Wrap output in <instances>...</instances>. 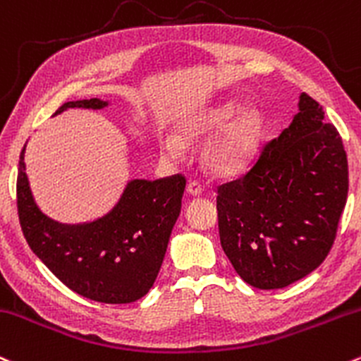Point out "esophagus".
<instances>
[{
  "label": "esophagus",
  "instance_id": "34e87169",
  "mask_svg": "<svg viewBox=\"0 0 361 361\" xmlns=\"http://www.w3.org/2000/svg\"><path fill=\"white\" fill-rule=\"evenodd\" d=\"M187 192L190 193V195L199 197V195H202V192H204V187H202L199 181H190V183L187 185Z\"/></svg>",
  "mask_w": 361,
  "mask_h": 361
}]
</instances>
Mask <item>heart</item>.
<instances>
[{
  "instance_id": "obj_1",
  "label": "heart",
  "mask_w": 361,
  "mask_h": 361,
  "mask_svg": "<svg viewBox=\"0 0 361 361\" xmlns=\"http://www.w3.org/2000/svg\"><path fill=\"white\" fill-rule=\"evenodd\" d=\"M238 111V104L217 106L192 118L185 125V133L188 137L211 135L212 132L225 126L202 150V162L205 169L217 176H233L240 173L250 162L262 140L264 125L260 114L255 111H245L233 121L232 118L236 116ZM162 150L168 156L178 157L183 152V142L176 135H169L162 142Z\"/></svg>"
}]
</instances>
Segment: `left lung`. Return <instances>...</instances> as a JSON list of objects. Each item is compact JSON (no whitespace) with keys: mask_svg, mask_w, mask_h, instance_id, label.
<instances>
[{"mask_svg":"<svg viewBox=\"0 0 361 361\" xmlns=\"http://www.w3.org/2000/svg\"><path fill=\"white\" fill-rule=\"evenodd\" d=\"M346 197L341 135L303 92L291 125L243 176L217 187L221 247L250 286L286 288L331 252Z\"/></svg>","mask_w":361,"mask_h":361,"instance_id":"1","label":"left lung"}]
</instances>
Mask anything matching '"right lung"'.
<instances>
[{
  "instance_id": "1",
  "label": "right lung",
  "mask_w": 361,
  "mask_h": 361,
  "mask_svg": "<svg viewBox=\"0 0 361 361\" xmlns=\"http://www.w3.org/2000/svg\"><path fill=\"white\" fill-rule=\"evenodd\" d=\"M108 101H70L68 108L102 109ZM18 161L17 207L23 236L42 264L71 291L101 303H132L156 281L173 226L181 211L187 180H132L106 216L92 223L61 224L35 204L23 162Z\"/></svg>"
}]
</instances>
